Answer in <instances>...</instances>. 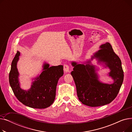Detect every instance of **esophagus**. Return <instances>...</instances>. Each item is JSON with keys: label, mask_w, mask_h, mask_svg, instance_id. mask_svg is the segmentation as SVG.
Wrapping results in <instances>:
<instances>
[{"label": "esophagus", "mask_w": 132, "mask_h": 132, "mask_svg": "<svg viewBox=\"0 0 132 132\" xmlns=\"http://www.w3.org/2000/svg\"><path fill=\"white\" fill-rule=\"evenodd\" d=\"M64 71L65 72H70V67L67 64H65L64 65Z\"/></svg>", "instance_id": "esophagus-1"}]
</instances>
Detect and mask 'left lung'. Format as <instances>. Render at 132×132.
Instances as JSON below:
<instances>
[{
	"instance_id": "1",
	"label": "left lung",
	"mask_w": 132,
	"mask_h": 132,
	"mask_svg": "<svg viewBox=\"0 0 132 132\" xmlns=\"http://www.w3.org/2000/svg\"><path fill=\"white\" fill-rule=\"evenodd\" d=\"M93 58L104 62L110 69L109 75L114 80L112 84H103L98 80L94 66L88 64H78L72 62L74 67L71 75L77 87L79 100L87 106L96 107L104 105L113 101L118 94L123 80L121 61L109 43L102 44Z\"/></svg>"
}]
</instances>
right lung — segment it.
Here are the masks:
<instances>
[{
	"label": "right lung",
	"instance_id": "obj_1",
	"mask_svg": "<svg viewBox=\"0 0 132 132\" xmlns=\"http://www.w3.org/2000/svg\"><path fill=\"white\" fill-rule=\"evenodd\" d=\"M19 55L18 51L12 62L9 73V82L14 94L20 102L30 108L45 109L50 106L55 99L58 80L64 74L63 66L49 67V65L45 64L43 71L33 82L29 90L25 91L20 88L18 80L16 64Z\"/></svg>",
	"mask_w": 132,
	"mask_h": 132
}]
</instances>
